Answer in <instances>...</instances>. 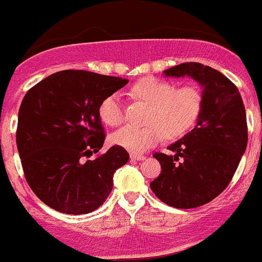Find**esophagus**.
Wrapping results in <instances>:
<instances>
[{
    "label": "esophagus",
    "mask_w": 262,
    "mask_h": 262,
    "mask_svg": "<svg viewBox=\"0 0 262 262\" xmlns=\"http://www.w3.org/2000/svg\"><path fill=\"white\" fill-rule=\"evenodd\" d=\"M130 158H131V160H144L145 159V155L136 154V152H131Z\"/></svg>",
    "instance_id": "esophagus-1"
}]
</instances>
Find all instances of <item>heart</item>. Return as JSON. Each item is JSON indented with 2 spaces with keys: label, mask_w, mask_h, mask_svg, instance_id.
<instances>
[{
  "label": "heart",
  "mask_w": 262,
  "mask_h": 262,
  "mask_svg": "<svg viewBox=\"0 0 262 262\" xmlns=\"http://www.w3.org/2000/svg\"><path fill=\"white\" fill-rule=\"evenodd\" d=\"M135 99L150 104L146 126H125L113 132V144L132 152H142L162 141L165 136L177 137L190 130L203 108V93L196 85L174 84L158 77H142L130 89ZM98 115L104 125L116 127L123 122V108L117 94L100 102Z\"/></svg>",
  "instance_id": "b5f03b06"
}]
</instances>
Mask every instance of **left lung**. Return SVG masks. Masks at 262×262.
I'll use <instances>...</instances> for the list:
<instances>
[{
  "label": "left lung",
  "mask_w": 262,
  "mask_h": 262,
  "mask_svg": "<svg viewBox=\"0 0 262 262\" xmlns=\"http://www.w3.org/2000/svg\"><path fill=\"white\" fill-rule=\"evenodd\" d=\"M164 75L196 80L203 88V108L195 128L168 146L174 155L154 154L162 172L150 188L173 208H198L219 196L237 170L248 139L245 105L237 86L203 63L185 62Z\"/></svg>",
  "instance_id": "obj_1"
}]
</instances>
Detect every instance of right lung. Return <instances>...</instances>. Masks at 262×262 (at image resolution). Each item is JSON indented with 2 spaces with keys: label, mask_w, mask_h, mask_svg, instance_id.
<instances>
[{
  "label": "right lung",
  "mask_w": 262,
  "mask_h": 262,
  "mask_svg": "<svg viewBox=\"0 0 262 262\" xmlns=\"http://www.w3.org/2000/svg\"><path fill=\"white\" fill-rule=\"evenodd\" d=\"M127 79L84 70H64L28 90L19 110L16 145L25 180L46 205L80 215L97 210L110 196L113 174L128 162L122 146L97 154L105 135L100 102Z\"/></svg>",
  "instance_id": "right-lung-1"
}]
</instances>
